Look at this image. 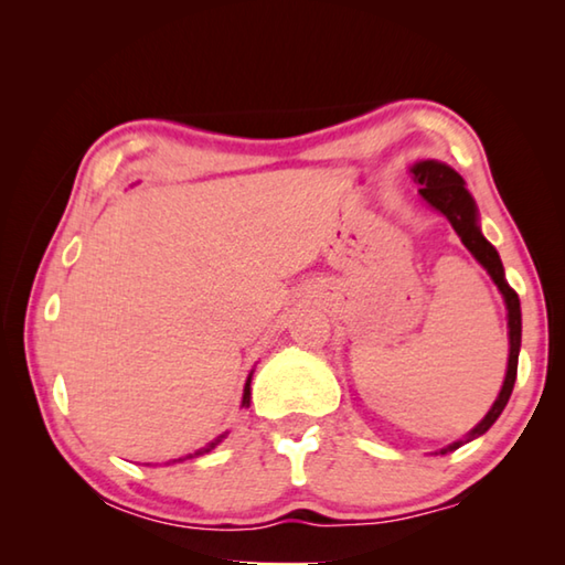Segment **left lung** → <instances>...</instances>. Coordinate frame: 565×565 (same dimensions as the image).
Wrapping results in <instances>:
<instances>
[{
    "instance_id": "1",
    "label": "left lung",
    "mask_w": 565,
    "mask_h": 565,
    "mask_svg": "<svg viewBox=\"0 0 565 565\" xmlns=\"http://www.w3.org/2000/svg\"><path fill=\"white\" fill-rule=\"evenodd\" d=\"M408 171H411V177H414L416 184L420 186L418 189L420 199H424V202L431 209H436L438 214H444L448 218V224L454 226V232L461 236V244L468 248V252H471L473 259L483 266L486 274L493 279V284L499 286L503 303H505V311H509L505 313V319H509V366H505L503 386L499 391V396H495L493 406L489 408V414L478 420L471 431H468L463 438H458V441L444 446L441 451H436V454H448V451H456V448H461L463 444L473 441V438L489 431V428L495 424V418L501 416L505 404H509L511 391L515 384V371H519L521 301H519V294H515L509 286V281H505V271H503L499 252H495L489 238L481 234V224H478V206L473 202L471 191L466 189L463 177L458 174L456 169H451L448 164H444V161H436V159L416 161V164Z\"/></svg>"
}]
</instances>
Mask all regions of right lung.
I'll return each mask as SVG.
<instances>
[{"label":"right lung","instance_id":"right-lung-1","mask_svg":"<svg viewBox=\"0 0 565 565\" xmlns=\"http://www.w3.org/2000/svg\"><path fill=\"white\" fill-rule=\"evenodd\" d=\"M252 376H254V371H252V374H248V376H246V384H244V396H242V408H248V404H252ZM226 436H228V431H224L222 436H216V438H214V441H209V444H206L204 448H196V451H194V454H186V456H181V458H174V461H171V463L186 461V458H196V456H204V454H209V451H212V448H216L218 444H222Z\"/></svg>","mask_w":565,"mask_h":565}]
</instances>
